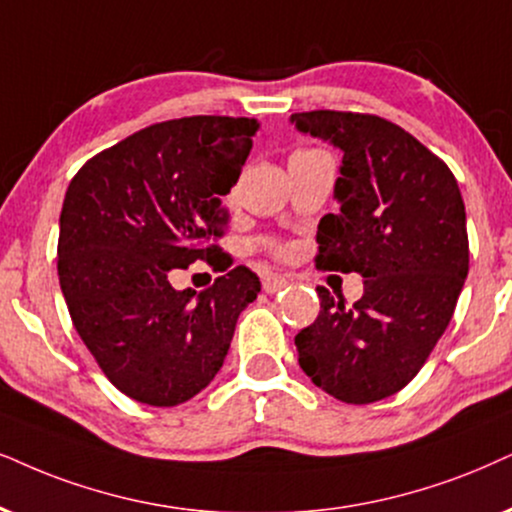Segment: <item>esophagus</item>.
Here are the masks:
<instances>
[{"instance_id":"34e87169","label":"esophagus","mask_w":512,"mask_h":512,"mask_svg":"<svg viewBox=\"0 0 512 512\" xmlns=\"http://www.w3.org/2000/svg\"><path fill=\"white\" fill-rule=\"evenodd\" d=\"M288 286V278L281 276V274H264L262 276V288L264 293H278L281 288Z\"/></svg>"}]
</instances>
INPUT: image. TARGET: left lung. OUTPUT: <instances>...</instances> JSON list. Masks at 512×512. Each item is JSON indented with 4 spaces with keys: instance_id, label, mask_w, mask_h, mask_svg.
Here are the masks:
<instances>
[{
    "instance_id": "left-lung-1",
    "label": "left lung",
    "mask_w": 512,
    "mask_h": 512,
    "mask_svg": "<svg viewBox=\"0 0 512 512\" xmlns=\"http://www.w3.org/2000/svg\"><path fill=\"white\" fill-rule=\"evenodd\" d=\"M290 122L342 151L340 210L321 217L316 267L364 278L349 307L316 288L321 312L295 335L297 361L331 397L371 404L416 378L454 316L470 262L463 196L444 160L390 120L312 111Z\"/></svg>"
}]
</instances>
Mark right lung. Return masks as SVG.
I'll return each mask as SVG.
<instances>
[{
  "label": "right lung",
  "mask_w": 512,
  "mask_h": 512,
  "mask_svg": "<svg viewBox=\"0 0 512 512\" xmlns=\"http://www.w3.org/2000/svg\"><path fill=\"white\" fill-rule=\"evenodd\" d=\"M260 122L224 115L167 120L94 155L70 181L58 281L70 319L106 378L148 406H177L210 385L238 316L260 293L229 269L231 191ZM208 261L227 274L200 296L171 288L174 268Z\"/></svg>",
  "instance_id": "add662e5"
}]
</instances>
